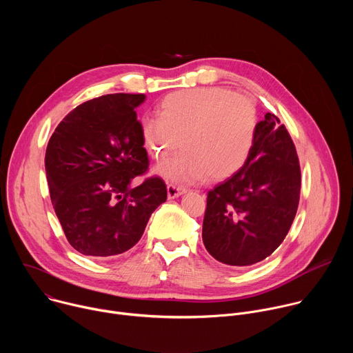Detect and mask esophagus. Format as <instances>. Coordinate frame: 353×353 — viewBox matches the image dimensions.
Listing matches in <instances>:
<instances>
[{"mask_svg": "<svg viewBox=\"0 0 353 353\" xmlns=\"http://www.w3.org/2000/svg\"><path fill=\"white\" fill-rule=\"evenodd\" d=\"M185 192V188L184 187H179V185H174V184H169L168 185V196L170 199L173 198H177L180 195H183Z\"/></svg>", "mask_w": 353, "mask_h": 353, "instance_id": "esophagus-1", "label": "esophagus"}]
</instances>
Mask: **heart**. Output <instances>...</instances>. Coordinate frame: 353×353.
Returning a JSON list of instances; mask_svg holds the SVG:
<instances>
[{"label":"heart","mask_w":353,"mask_h":353,"mask_svg":"<svg viewBox=\"0 0 353 353\" xmlns=\"http://www.w3.org/2000/svg\"><path fill=\"white\" fill-rule=\"evenodd\" d=\"M259 114L253 100L219 88H198L168 94L158 116L143 117L141 135L148 154L165 159L157 174L173 183L218 181L234 174L254 146Z\"/></svg>","instance_id":"heart-1"}]
</instances>
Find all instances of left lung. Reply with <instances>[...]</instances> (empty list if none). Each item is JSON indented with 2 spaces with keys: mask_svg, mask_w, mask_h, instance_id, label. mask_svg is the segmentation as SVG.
I'll list each match as a JSON object with an SVG mask.
<instances>
[{
  "mask_svg": "<svg viewBox=\"0 0 353 353\" xmlns=\"http://www.w3.org/2000/svg\"><path fill=\"white\" fill-rule=\"evenodd\" d=\"M300 166L285 125L267 113L245 163L208 191L203 241L219 263L247 267L271 256L294 219Z\"/></svg>",
  "mask_w": 353,
  "mask_h": 353,
  "instance_id": "8db88e82",
  "label": "left lung"
}]
</instances>
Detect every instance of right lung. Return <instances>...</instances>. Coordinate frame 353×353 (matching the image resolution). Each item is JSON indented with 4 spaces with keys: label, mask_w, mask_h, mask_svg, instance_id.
Segmentation results:
<instances>
[{
    "label": "right lung",
    "mask_w": 353,
    "mask_h": 353,
    "mask_svg": "<svg viewBox=\"0 0 353 353\" xmlns=\"http://www.w3.org/2000/svg\"><path fill=\"white\" fill-rule=\"evenodd\" d=\"M145 99L113 93L88 100L48 141L50 198L68 243L83 256L105 259L134 247L168 198L159 177L132 187L149 165L135 112Z\"/></svg>",
    "instance_id": "right-lung-1"
}]
</instances>
